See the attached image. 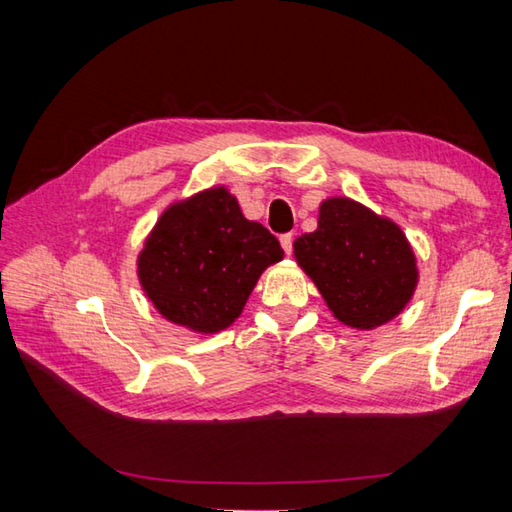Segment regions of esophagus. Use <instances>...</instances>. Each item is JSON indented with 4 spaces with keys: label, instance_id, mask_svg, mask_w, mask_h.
<instances>
[{
    "label": "esophagus",
    "instance_id": "1",
    "mask_svg": "<svg viewBox=\"0 0 512 512\" xmlns=\"http://www.w3.org/2000/svg\"><path fill=\"white\" fill-rule=\"evenodd\" d=\"M279 242H281V248H284V253L290 255V253H292V233H284V235H281Z\"/></svg>",
    "mask_w": 512,
    "mask_h": 512
}]
</instances>
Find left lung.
Here are the masks:
<instances>
[{
	"label": "left lung",
	"mask_w": 512,
	"mask_h": 512,
	"mask_svg": "<svg viewBox=\"0 0 512 512\" xmlns=\"http://www.w3.org/2000/svg\"><path fill=\"white\" fill-rule=\"evenodd\" d=\"M295 257L334 317L358 330L394 319L418 281L400 228L347 198L321 204L319 228L297 237Z\"/></svg>",
	"instance_id": "8db88e82"
}]
</instances>
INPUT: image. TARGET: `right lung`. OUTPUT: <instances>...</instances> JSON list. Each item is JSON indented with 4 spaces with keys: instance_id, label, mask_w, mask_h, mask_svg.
I'll return each instance as SVG.
<instances>
[{
    "instance_id": "1",
    "label": "right lung",
    "mask_w": 512,
    "mask_h": 512,
    "mask_svg": "<svg viewBox=\"0 0 512 512\" xmlns=\"http://www.w3.org/2000/svg\"><path fill=\"white\" fill-rule=\"evenodd\" d=\"M281 257L277 237L246 220L233 195L217 187L162 213L138 275L162 317L209 334L239 317L259 275Z\"/></svg>"
}]
</instances>
